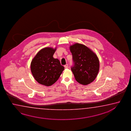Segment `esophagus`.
Segmentation results:
<instances>
[{
	"label": "esophagus",
	"instance_id": "esophagus-1",
	"mask_svg": "<svg viewBox=\"0 0 131 131\" xmlns=\"http://www.w3.org/2000/svg\"><path fill=\"white\" fill-rule=\"evenodd\" d=\"M64 67H65V68H68V64H65V65L64 66Z\"/></svg>",
	"mask_w": 131,
	"mask_h": 131
}]
</instances>
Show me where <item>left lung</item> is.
Returning a JSON list of instances; mask_svg holds the SVG:
<instances>
[{
	"label": "left lung",
	"instance_id": "left-lung-1",
	"mask_svg": "<svg viewBox=\"0 0 131 131\" xmlns=\"http://www.w3.org/2000/svg\"><path fill=\"white\" fill-rule=\"evenodd\" d=\"M70 51L73 63L71 68L76 81L83 85L92 82L99 70L96 55L85 46L79 43L71 46Z\"/></svg>",
	"mask_w": 131,
	"mask_h": 131
}]
</instances>
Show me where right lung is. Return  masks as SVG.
Masks as SVG:
<instances>
[{"mask_svg": "<svg viewBox=\"0 0 131 131\" xmlns=\"http://www.w3.org/2000/svg\"><path fill=\"white\" fill-rule=\"evenodd\" d=\"M55 50L52 48H43L31 61V72L36 81L41 84L52 85L59 79L64 70L60 60L53 57Z\"/></svg>", "mask_w": 131, "mask_h": 131, "instance_id": "right-lung-1", "label": "right lung"}]
</instances>
